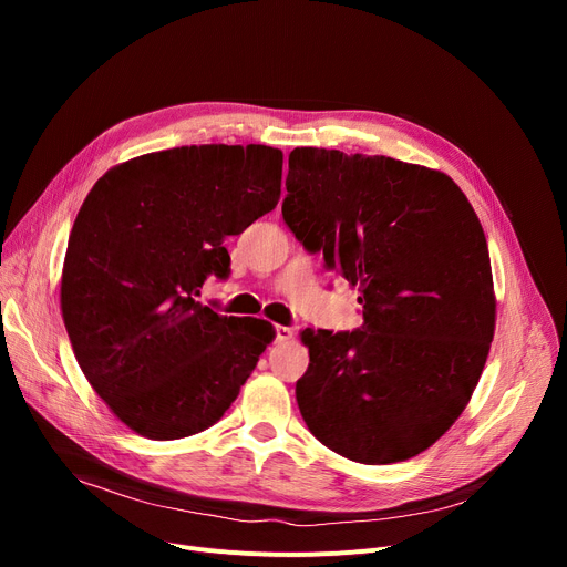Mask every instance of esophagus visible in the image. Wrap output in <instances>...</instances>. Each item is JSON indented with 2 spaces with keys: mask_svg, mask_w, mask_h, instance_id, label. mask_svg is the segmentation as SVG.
I'll return each mask as SVG.
<instances>
[{
  "mask_svg": "<svg viewBox=\"0 0 567 567\" xmlns=\"http://www.w3.org/2000/svg\"><path fill=\"white\" fill-rule=\"evenodd\" d=\"M293 338V329L289 326H276V340L278 342H289Z\"/></svg>",
  "mask_w": 567,
  "mask_h": 567,
  "instance_id": "obj_1",
  "label": "esophagus"
}]
</instances>
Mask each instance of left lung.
Listing matches in <instances>:
<instances>
[{
	"instance_id": "left-lung-1",
	"label": "left lung",
	"mask_w": 567,
	"mask_h": 567,
	"mask_svg": "<svg viewBox=\"0 0 567 567\" xmlns=\"http://www.w3.org/2000/svg\"><path fill=\"white\" fill-rule=\"evenodd\" d=\"M282 218L361 291L363 329L301 333L296 402L308 430L361 464L421 455L466 409L496 326L483 225L449 174L299 146Z\"/></svg>"
}]
</instances>
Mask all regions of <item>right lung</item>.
I'll use <instances>...</instances> for the list:
<instances>
[{"mask_svg": "<svg viewBox=\"0 0 567 567\" xmlns=\"http://www.w3.org/2000/svg\"><path fill=\"white\" fill-rule=\"evenodd\" d=\"M282 152L199 144L107 169L82 202L59 303L80 370L126 427L154 441L223 419L276 329L197 301L225 278V236L280 199Z\"/></svg>", "mask_w": 567, "mask_h": 567, "instance_id": "1", "label": "right lung"}]
</instances>
